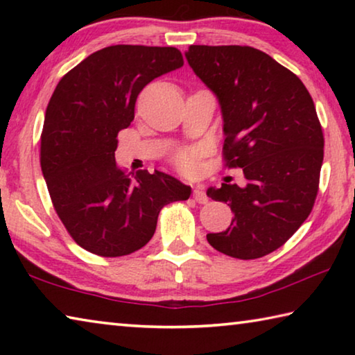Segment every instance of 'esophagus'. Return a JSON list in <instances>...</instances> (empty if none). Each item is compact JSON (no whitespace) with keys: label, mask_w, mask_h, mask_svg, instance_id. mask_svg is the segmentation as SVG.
<instances>
[{"label":"esophagus","mask_w":355,"mask_h":355,"mask_svg":"<svg viewBox=\"0 0 355 355\" xmlns=\"http://www.w3.org/2000/svg\"><path fill=\"white\" fill-rule=\"evenodd\" d=\"M192 197H194V200L197 203H207L208 202L207 194L199 188V186H197V188H194V191H192Z\"/></svg>","instance_id":"1"}]
</instances>
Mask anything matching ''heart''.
<instances>
[{"label":"heart","instance_id":"b5f03b06","mask_svg":"<svg viewBox=\"0 0 355 355\" xmlns=\"http://www.w3.org/2000/svg\"><path fill=\"white\" fill-rule=\"evenodd\" d=\"M200 150L199 148H184L180 150L172 156V163L184 175H194L199 167Z\"/></svg>","mask_w":355,"mask_h":355}]
</instances>
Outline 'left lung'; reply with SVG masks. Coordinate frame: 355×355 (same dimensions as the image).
Instances as JSON below:
<instances>
[{
  "label": "left lung",
  "mask_w": 355,
  "mask_h": 355,
  "mask_svg": "<svg viewBox=\"0 0 355 355\" xmlns=\"http://www.w3.org/2000/svg\"><path fill=\"white\" fill-rule=\"evenodd\" d=\"M184 56L219 100L225 166L248 180L244 188L207 191L235 214L225 232L208 233V243L239 260L271 254L309 218L320 189L324 136L311 95L257 48L191 45Z\"/></svg>",
  "instance_id": "left-lung-1"
}]
</instances>
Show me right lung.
<instances>
[{
    "label": "right lung",
    "mask_w": 355,
    "mask_h": 355,
    "mask_svg": "<svg viewBox=\"0 0 355 355\" xmlns=\"http://www.w3.org/2000/svg\"><path fill=\"white\" fill-rule=\"evenodd\" d=\"M182 65L173 46H106L65 73L51 95L40 136L42 173L69 235L91 254L139 250L163 207L189 199L191 188L177 178L128 173L114 156L119 131L135 119L137 95Z\"/></svg>",
    "instance_id": "right-lung-1"
}]
</instances>
